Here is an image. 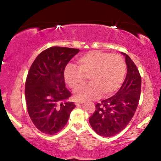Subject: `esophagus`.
Instances as JSON below:
<instances>
[{
	"label": "esophagus",
	"mask_w": 161,
	"mask_h": 161,
	"mask_svg": "<svg viewBox=\"0 0 161 161\" xmlns=\"http://www.w3.org/2000/svg\"><path fill=\"white\" fill-rule=\"evenodd\" d=\"M84 101H80V100H77V101H75V105H80V104H83V103H84Z\"/></svg>",
	"instance_id": "obj_1"
}]
</instances>
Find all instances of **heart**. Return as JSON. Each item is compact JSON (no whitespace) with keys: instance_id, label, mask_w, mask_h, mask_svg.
I'll use <instances>...</instances> for the list:
<instances>
[{"instance_id":"heart-1","label":"heart","mask_w":161,"mask_h":161,"mask_svg":"<svg viewBox=\"0 0 161 161\" xmlns=\"http://www.w3.org/2000/svg\"><path fill=\"white\" fill-rule=\"evenodd\" d=\"M78 68L72 64L65 67L64 77L66 83L76 90L90 77L91 83L78 89L74 93L77 100L96 99L100 95L109 96L115 93L124 80L126 64L117 54L91 51L77 59Z\"/></svg>"}]
</instances>
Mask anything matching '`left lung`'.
I'll return each mask as SVG.
<instances>
[{
    "instance_id": "obj_1",
    "label": "left lung",
    "mask_w": 161,
    "mask_h": 161,
    "mask_svg": "<svg viewBox=\"0 0 161 161\" xmlns=\"http://www.w3.org/2000/svg\"><path fill=\"white\" fill-rule=\"evenodd\" d=\"M127 73L121 88L114 96L95 105L89 118L94 131L103 137H111L122 131L131 121L137 108L141 91V77L137 67L125 53Z\"/></svg>"
}]
</instances>
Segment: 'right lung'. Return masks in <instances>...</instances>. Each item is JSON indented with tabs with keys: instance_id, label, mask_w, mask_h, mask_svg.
I'll list each match as a JSON object with an SVG mask.
<instances>
[{
	"instance_id": "obj_1",
	"label": "right lung",
	"mask_w": 161,
	"mask_h": 161,
	"mask_svg": "<svg viewBox=\"0 0 161 161\" xmlns=\"http://www.w3.org/2000/svg\"><path fill=\"white\" fill-rule=\"evenodd\" d=\"M80 50L51 47L34 61L25 82V95L28 114L40 131L54 135L68 122L75 105L67 102L71 93L66 88L64 71Z\"/></svg>"
}]
</instances>
